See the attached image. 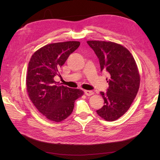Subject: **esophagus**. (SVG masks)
I'll use <instances>...</instances> for the list:
<instances>
[{
	"instance_id": "esophagus-1",
	"label": "esophagus",
	"mask_w": 160,
	"mask_h": 160,
	"mask_svg": "<svg viewBox=\"0 0 160 160\" xmlns=\"http://www.w3.org/2000/svg\"><path fill=\"white\" fill-rule=\"evenodd\" d=\"M84 91H85V95H88V96H91V95H93V94L94 93H93V91H92L85 90Z\"/></svg>"
}]
</instances>
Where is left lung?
Listing matches in <instances>:
<instances>
[{
	"label": "left lung",
	"mask_w": 160,
	"mask_h": 160,
	"mask_svg": "<svg viewBox=\"0 0 160 160\" xmlns=\"http://www.w3.org/2000/svg\"><path fill=\"white\" fill-rule=\"evenodd\" d=\"M98 57L101 71L109 74V88L100 92L104 105L97 110L100 117L113 122L127 112L136 97L140 76L133 57L125 47L113 42L88 41Z\"/></svg>",
	"instance_id": "left-lung-1"
}]
</instances>
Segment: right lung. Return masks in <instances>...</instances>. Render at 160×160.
<instances>
[{
    "label": "right lung",
    "mask_w": 160,
    "mask_h": 160,
    "mask_svg": "<svg viewBox=\"0 0 160 160\" xmlns=\"http://www.w3.org/2000/svg\"><path fill=\"white\" fill-rule=\"evenodd\" d=\"M80 45L79 41L47 45L37 50L28 62L26 79L28 97L39 112L52 122H61L72 112L75 101L83 95L56 82L60 69Z\"/></svg>",
    "instance_id": "1"
}]
</instances>
